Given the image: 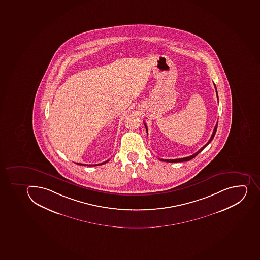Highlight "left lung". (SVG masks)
I'll return each instance as SVG.
<instances>
[{"label":"left lung","mask_w":260,"mask_h":260,"mask_svg":"<svg viewBox=\"0 0 260 260\" xmlns=\"http://www.w3.org/2000/svg\"><path fill=\"white\" fill-rule=\"evenodd\" d=\"M215 85V89H216V87H215V84H214ZM216 94H217V99H218V93H217V90H216ZM145 127H146V130H147V125H146V123L144 122ZM217 126H218V122H217L216 125H215V128H214V131H213L212 135H211V137H210V140H209V142L206 143L205 146H203V147H201V149L199 150V151H197L196 153L193 154V155H191V156H187V157H184V158H179V159H160V160H162V161H166V162H183V161H188V160H191V159L194 158V157H196V156L198 155V154L201 152L202 150L205 148V147L207 146L209 143H210L211 141L213 140V138H214V137H215V133H216L217 130Z\"/></svg>","instance_id":"left-lung-1"}]
</instances>
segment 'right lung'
<instances>
[{
  "mask_svg": "<svg viewBox=\"0 0 260 260\" xmlns=\"http://www.w3.org/2000/svg\"><path fill=\"white\" fill-rule=\"evenodd\" d=\"M108 161H109V160H106V161H104V162H103V163H100V164H95V165H87V166H88V167H93V166L103 165V164H104V163L108 162ZM77 164H79V163H77ZM79 165L86 166V164H81V163H80V164H79Z\"/></svg>",
  "mask_w": 260,
  "mask_h": 260,
  "instance_id": "obj_1",
  "label": "right lung"
}]
</instances>
